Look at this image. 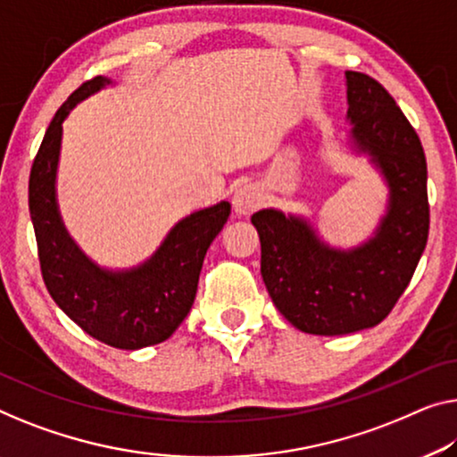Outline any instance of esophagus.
Here are the masks:
<instances>
[{
  "label": "esophagus",
  "mask_w": 457,
  "mask_h": 457,
  "mask_svg": "<svg viewBox=\"0 0 457 457\" xmlns=\"http://www.w3.org/2000/svg\"><path fill=\"white\" fill-rule=\"evenodd\" d=\"M261 190L252 185H244L234 193L231 205H234L236 215H250L258 205H261Z\"/></svg>",
  "instance_id": "34e87169"
}]
</instances>
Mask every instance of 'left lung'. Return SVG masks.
I'll return each mask as SVG.
<instances>
[{
  "label": "left lung",
  "instance_id": "left-lung-1",
  "mask_svg": "<svg viewBox=\"0 0 457 457\" xmlns=\"http://www.w3.org/2000/svg\"><path fill=\"white\" fill-rule=\"evenodd\" d=\"M345 76L351 141L390 190L376 236L338 250L303 217L277 209L252 215L272 303L295 328L320 337L378 326L411 283L428 237L427 160L417 131L379 81L359 71Z\"/></svg>",
  "mask_w": 457,
  "mask_h": 457
}]
</instances>
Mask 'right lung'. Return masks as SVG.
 I'll return each mask as SVG.
<instances>
[{"label": "right lung", "instance_id": "1", "mask_svg": "<svg viewBox=\"0 0 457 457\" xmlns=\"http://www.w3.org/2000/svg\"><path fill=\"white\" fill-rule=\"evenodd\" d=\"M111 79L96 76L67 98L46 129L29 182V207L40 272L51 297L81 330L114 349H143L172 337L193 308L207 248L226 226L228 201L190 213L170 229L152 258L129 270L92 262L71 240L57 207V163L63 120L73 106Z\"/></svg>", "mask_w": 457, "mask_h": 457}]
</instances>
